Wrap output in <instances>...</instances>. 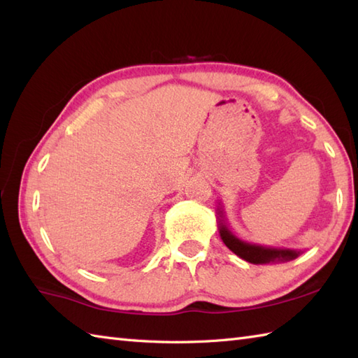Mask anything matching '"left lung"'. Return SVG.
Masks as SVG:
<instances>
[{
  "label": "left lung",
  "mask_w": 358,
  "mask_h": 358,
  "mask_svg": "<svg viewBox=\"0 0 358 358\" xmlns=\"http://www.w3.org/2000/svg\"><path fill=\"white\" fill-rule=\"evenodd\" d=\"M220 204V203H218ZM217 220H218V231L224 245L229 248L235 255H238L243 260H246L252 264H269L278 262H291L294 258L303 254V250L287 249V248H272V246H262L257 243H249L238 238L224 220V212L222 206L217 208Z\"/></svg>",
  "instance_id": "8db88e82"
}]
</instances>
